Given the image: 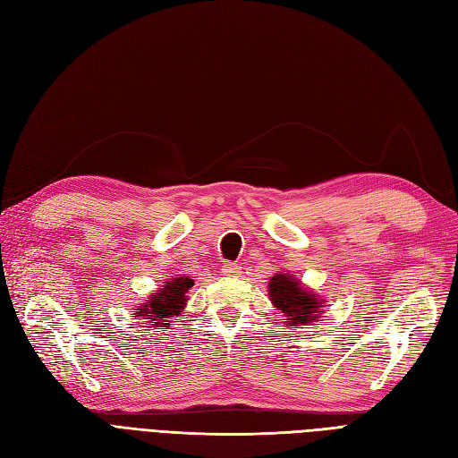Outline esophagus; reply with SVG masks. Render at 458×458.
Listing matches in <instances>:
<instances>
[{
    "label": "esophagus",
    "mask_w": 458,
    "mask_h": 458,
    "mask_svg": "<svg viewBox=\"0 0 458 458\" xmlns=\"http://www.w3.org/2000/svg\"><path fill=\"white\" fill-rule=\"evenodd\" d=\"M221 273H224L225 276H239L242 273V267L239 266V263H233V261H227L221 266Z\"/></svg>",
    "instance_id": "34e87169"
}]
</instances>
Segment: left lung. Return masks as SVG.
Listing matches in <instances>:
<instances>
[{
	"label": "left lung",
	"instance_id": "obj_1",
	"mask_svg": "<svg viewBox=\"0 0 458 458\" xmlns=\"http://www.w3.org/2000/svg\"><path fill=\"white\" fill-rule=\"evenodd\" d=\"M269 298L279 308L290 328H300L301 325L313 323L321 310L318 301L311 293H306L293 276L284 273H276L269 281Z\"/></svg>",
	"mask_w": 458,
	"mask_h": 458
}]
</instances>
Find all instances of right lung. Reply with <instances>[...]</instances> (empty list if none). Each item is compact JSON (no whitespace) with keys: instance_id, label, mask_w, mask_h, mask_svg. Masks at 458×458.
<instances>
[{"instance_id":"add662e5","label":"right lung","mask_w":458,"mask_h":458,"mask_svg":"<svg viewBox=\"0 0 458 458\" xmlns=\"http://www.w3.org/2000/svg\"><path fill=\"white\" fill-rule=\"evenodd\" d=\"M195 284L189 276H174V279L165 284L162 290L152 296L141 310L131 313L133 317H145L152 318L157 327L170 325L168 318L182 313L185 308V293Z\"/></svg>"}]
</instances>
